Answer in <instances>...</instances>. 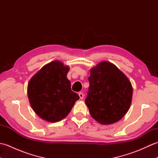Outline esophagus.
Here are the masks:
<instances>
[{
    "mask_svg": "<svg viewBox=\"0 0 158 158\" xmlns=\"http://www.w3.org/2000/svg\"><path fill=\"white\" fill-rule=\"evenodd\" d=\"M79 98L81 100H82L83 98V97H84V95H83V94L81 93V92L79 93Z\"/></svg>",
    "mask_w": 158,
    "mask_h": 158,
    "instance_id": "obj_1",
    "label": "esophagus"
}]
</instances>
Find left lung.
I'll use <instances>...</instances> for the list:
<instances>
[{
    "label": "left lung",
    "mask_w": 158,
    "mask_h": 158,
    "mask_svg": "<svg viewBox=\"0 0 158 158\" xmlns=\"http://www.w3.org/2000/svg\"><path fill=\"white\" fill-rule=\"evenodd\" d=\"M89 87L85 105L98 123L109 125L118 122L129 110L132 86L127 77L114 65L103 61L90 70Z\"/></svg>",
    "instance_id": "8db88e82"
}]
</instances>
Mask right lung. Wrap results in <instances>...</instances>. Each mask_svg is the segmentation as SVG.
Instances as JSON below:
<instances>
[{
	"label": "right lung",
	"mask_w": 158,
	"mask_h": 158,
	"mask_svg": "<svg viewBox=\"0 0 158 158\" xmlns=\"http://www.w3.org/2000/svg\"><path fill=\"white\" fill-rule=\"evenodd\" d=\"M69 70L59 60L45 65L33 76L28 84V96L32 109L49 122H57L69 115L79 99L70 88L66 75Z\"/></svg>",
	"instance_id": "right-lung-1"
}]
</instances>
